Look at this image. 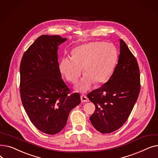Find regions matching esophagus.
<instances>
[{
  "label": "esophagus",
  "mask_w": 158,
  "mask_h": 158,
  "mask_svg": "<svg viewBox=\"0 0 158 158\" xmlns=\"http://www.w3.org/2000/svg\"><path fill=\"white\" fill-rule=\"evenodd\" d=\"M81 102H86L89 101L88 97L86 95H82L81 96Z\"/></svg>",
  "instance_id": "esophagus-1"
}]
</instances>
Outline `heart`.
<instances>
[{
  "label": "heart",
  "instance_id": "b5f03b06",
  "mask_svg": "<svg viewBox=\"0 0 158 158\" xmlns=\"http://www.w3.org/2000/svg\"><path fill=\"white\" fill-rule=\"evenodd\" d=\"M118 57L115 47L102 41H93L73 49L72 57L61 60L60 71L72 83L78 81L83 69L84 77L76 86L80 92H86L94 83H104L110 77Z\"/></svg>",
  "mask_w": 158,
  "mask_h": 158
}]
</instances>
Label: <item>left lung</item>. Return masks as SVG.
Instances as JSON below:
<instances>
[{"instance_id": "8db88e82", "label": "left lung", "mask_w": 158, "mask_h": 158, "mask_svg": "<svg viewBox=\"0 0 158 158\" xmlns=\"http://www.w3.org/2000/svg\"><path fill=\"white\" fill-rule=\"evenodd\" d=\"M140 90L139 66L126 44L120 40V55L112 76L101 88L88 94L95 106L89 117L93 126L102 133H110L126 122Z\"/></svg>"}]
</instances>
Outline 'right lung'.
Returning a JSON list of instances; mask_svg holds the SVG:
<instances>
[{"label":"right lung","mask_w":158,"mask_h":158,"mask_svg":"<svg viewBox=\"0 0 158 158\" xmlns=\"http://www.w3.org/2000/svg\"><path fill=\"white\" fill-rule=\"evenodd\" d=\"M65 41L58 35L40 36L24 53L20 66L24 109L35 126L48 135L60 132L71 110L81 102L79 94H69L61 79L57 48Z\"/></svg>","instance_id":"add662e5"}]
</instances>
